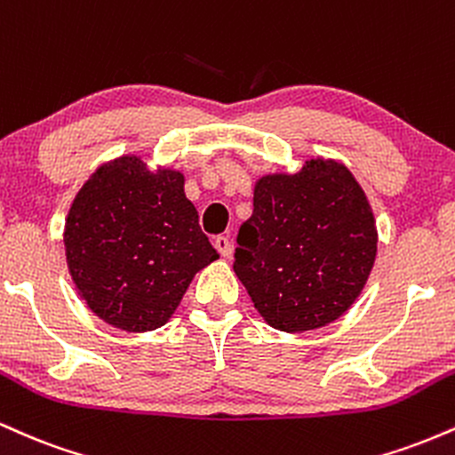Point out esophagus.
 Here are the masks:
<instances>
[{"label":"esophagus","instance_id":"esophagus-1","mask_svg":"<svg viewBox=\"0 0 455 455\" xmlns=\"http://www.w3.org/2000/svg\"><path fill=\"white\" fill-rule=\"evenodd\" d=\"M213 245H216V250L224 259L231 257V239H228L227 235H218V237L213 239Z\"/></svg>","mask_w":455,"mask_h":455}]
</instances>
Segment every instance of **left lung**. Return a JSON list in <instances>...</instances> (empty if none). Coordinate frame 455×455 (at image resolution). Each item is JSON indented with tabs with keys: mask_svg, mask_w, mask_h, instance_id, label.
<instances>
[{
	"mask_svg": "<svg viewBox=\"0 0 455 455\" xmlns=\"http://www.w3.org/2000/svg\"><path fill=\"white\" fill-rule=\"evenodd\" d=\"M377 259V224L347 166L315 158L265 175L239 227L233 269L271 327L299 333L342 316Z\"/></svg>",
	"mask_w": 455,
	"mask_h": 455,
	"instance_id": "8db88e82",
	"label": "left lung"
}]
</instances>
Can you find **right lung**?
Here are the masks:
<instances>
[{
	"mask_svg": "<svg viewBox=\"0 0 455 455\" xmlns=\"http://www.w3.org/2000/svg\"><path fill=\"white\" fill-rule=\"evenodd\" d=\"M66 260L78 293L108 325L154 331L169 321L196 271L218 259L180 171L137 156L107 162L72 201Z\"/></svg>",
	"mask_w": 455,
	"mask_h": 455,
	"instance_id": "1",
	"label": "right lung"
}]
</instances>
